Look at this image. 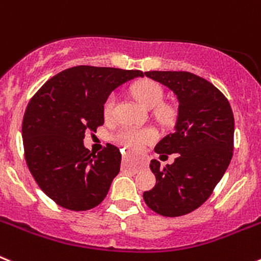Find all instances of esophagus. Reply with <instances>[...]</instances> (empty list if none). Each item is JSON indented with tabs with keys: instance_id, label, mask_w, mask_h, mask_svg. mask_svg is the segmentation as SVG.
Masks as SVG:
<instances>
[{
	"instance_id": "obj_1",
	"label": "esophagus",
	"mask_w": 261,
	"mask_h": 261,
	"mask_svg": "<svg viewBox=\"0 0 261 261\" xmlns=\"http://www.w3.org/2000/svg\"><path fill=\"white\" fill-rule=\"evenodd\" d=\"M124 161H125V159H128L129 158V155L128 154H124ZM136 166H137V167H142V166H144V161H142V159H137V161H136Z\"/></svg>"
}]
</instances>
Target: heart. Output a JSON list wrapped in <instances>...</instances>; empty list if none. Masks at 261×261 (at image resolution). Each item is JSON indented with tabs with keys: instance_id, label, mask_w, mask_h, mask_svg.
I'll list each match as a JSON object with an SVG mask.
<instances>
[{
	"instance_id": "heart-1",
	"label": "heart",
	"mask_w": 261,
	"mask_h": 261,
	"mask_svg": "<svg viewBox=\"0 0 261 261\" xmlns=\"http://www.w3.org/2000/svg\"><path fill=\"white\" fill-rule=\"evenodd\" d=\"M132 94L138 102L141 103L144 107L146 108H155L158 107L161 103L163 102V91L158 84H155L154 81L145 80L141 82H137L133 85ZM115 106V95L108 96L106 99L105 105H103V114L106 117L111 116L112 110ZM159 116L166 119L170 116V110L166 107L159 108L158 111ZM156 138L155 130L150 128H123L120 129L119 132L114 136V140L117 144L123 145V146L128 147V149H140L144 146L145 144L154 141Z\"/></svg>"
}]
</instances>
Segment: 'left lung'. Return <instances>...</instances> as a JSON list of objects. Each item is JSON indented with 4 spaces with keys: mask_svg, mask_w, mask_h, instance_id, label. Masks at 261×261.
<instances>
[{
    "mask_svg": "<svg viewBox=\"0 0 261 261\" xmlns=\"http://www.w3.org/2000/svg\"><path fill=\"white\" fill-rule=\"evenodd\" d=\"M177 99L174 132L156 144L155 153L177 154L172 165L153 159V190L144 192L151 211L165 217L188 214L201 206L230 165L234 115L220 90L188 71H145Z\"/></svg>",
    "mask_w": 261,
    "mask_h": 261,
    "instance_id": "left-lung-1",
    "label": "left lung"
}]
</instances>
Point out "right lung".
<instances>
[{
    "instance_id": "right-lung-1",
    "label": "right lung",
    "mask_w": 261,
    "mask_h": 261,
    "mask_svg": "<svg viewBox=\"0 0 261 261\" xmlns=\"http://www.w3.org/2000/svg\"><path fill=\"white\" fill-rule=\"evenodd\" d=\"M137 77L144 73L74 66L47 81L30 100L22 124L27 166L40 190L62 208L89 211L107 196L121 154L111 144L90 153L85 132L103 125L106 99Z\"/></svg>"
}]
</instances>
